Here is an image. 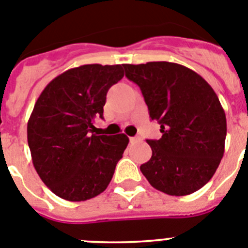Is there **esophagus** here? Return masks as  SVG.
I'll use <instances>...</instances> for the list:
<instances>
[{"mask_svg": "<svg viewBox=\"0 0 248 248\" xmlns=\"http://www.w3.org/2000/svg\"><path fill=\"white\" fill-rule=\"evenodd\" d=\"M138 140H140V137H131V138H129V142H131V143H135V142H138Z\"/></svg>", "mask_w": 248, "mask_h": 248, "instance_id": "esophagus-1", "label": "esophagus"}]
</instances>
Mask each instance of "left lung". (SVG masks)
Listing matches in <instances>:
<instances>
[{
    "label": "left lung",
    "mask_w": 248,
    "mask_h": 248,
    "mask_svg": "<svg viewBox=\"0 0 248 248\" xmlns=\"http://www.w3.org/2000/svg\"><path fill=\"white\" fill-rule=\"evenodd\" d=\"M140 86L162 137L147 140L152 157L140 166L149 184L168 195L195 193L213 178L225 152L226 116L217 95L195 71L169 62L124 64Z\"/></svg>",
    "instance_id": "obj_1"
}]
</instances>
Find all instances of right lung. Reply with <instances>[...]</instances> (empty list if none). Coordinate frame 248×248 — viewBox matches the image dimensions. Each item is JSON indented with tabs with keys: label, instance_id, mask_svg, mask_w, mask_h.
<instances>
[{
	"label": "right lung",
	"instance_id": "right-lung-1",
	"mask_svg": "<svg viewBox=\"0 0 248 248\" xmlns=\"http://www.w3.org/2000/svg\"><path fill=\"white\" fill-rule=\"evenodd\" d=\"M122 65L86 64L49 82L27 124L32 162L44 184L68 202H85L110 184L129 140L96 136L108 89L124 78Z\"/></svg>",
	"mask_w": 248,
	"mask_h": 248
}]
</instances>
